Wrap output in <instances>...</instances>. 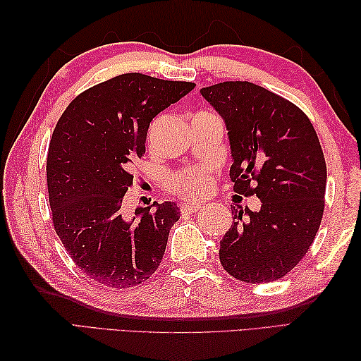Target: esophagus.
<instances>
[{
  "label": "esophagus",
  "instance_id": "obj_1",
  "mask_svg": "<svg viewBox=\"0 0 361 361\" xmlns=\"http://www.w3.org/2000/svg\"><path fill=\"white\" fill-rule=\"evenodd\" d=\"M203 209V204H194V203H185L180 204V211L183 214H192V212H198Z\"/></svg>",
  "mask_w": 361,
  "mask_h": 361
}]
</instances>
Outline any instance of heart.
<instances>
[{"label":"heart","instance_id":"obj_1","mask_svg":"<svg viewBox=\"0 0 361 361\" xmlns=\"http://www.w3.org/2000/svg\"><path fill=\"white\" fill-rule=\"evenodd\" d=\"M164 188L169 194L195 200L209 192L211 172L203 167L169 172L164 178Z\"/></svg>","mask_w":361,"mask_h":361}]
</instances>
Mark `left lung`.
Returning a JSON list of instances; mask_svg holds the SVG:
<instances>
[{
  "mask_svg": "<svg viewBox=\"0 0 361 361\" xmlns=\"http://www.w3.org/2000/svg\"><path fill=\"white\" fill-rule=\"evenodd\" d=\"M200 93L226 122L234 190L262 202L259 212L245 209L247 217L231 206L221 267L248 283L281 279L309 251L323 219L327 171L318 135L299 106L251 82Z\"/></svg>",
  "mask_w": 361,
  "mask_h": 361,
  "instance_id": "8db88e82",
  "label": "left lung"
}]
</instances>
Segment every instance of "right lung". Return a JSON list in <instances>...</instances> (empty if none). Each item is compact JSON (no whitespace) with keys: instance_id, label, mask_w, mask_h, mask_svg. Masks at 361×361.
Wrapping results in <instances>:
<instances>
[{"instance_id":"add662e5","label":"right lung","mask_w":361,"mask_h":361,"mask_svg":"<svg viewBox=\"0 0 361 361\" xmlns=\"http://www.w3.org/2000/svg\"><path fill=\"white\" fill-rule=\"evenodd\" d=\"M194 88L192 82L121 74L75 96L54 128L46 158L54 229L79 270L101 286H140L163 260L178 208H140L127 221L122 200L152 119Z\"/></svg>"}]
</instances>
